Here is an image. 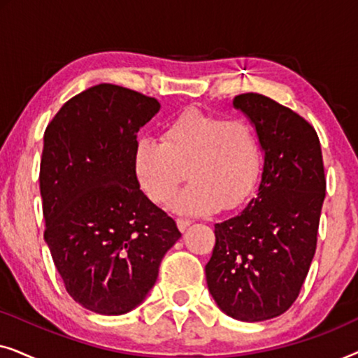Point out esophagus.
I'll return each instance as SVG.
<instances>
[{
  "label": "esophagus",
  "instance_id": "1",
  "mask_svg": "<svg viewBox=\"0 0 358 358\" xmlns=\"http://www.w3.org/2000/svg\"><path fill=\"white\" fill-rule=\"evenodd\" d=\"M176 223H178V228L180 229V231H185L192 222H190V220H185V218H178L176 220Z\"/></svg>",
  "mask_w": 358,
  "mask_h": 358
}]
</instances>
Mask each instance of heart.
<instances>
[{
    "label": "heart",
    "mask_w": 358,
    "mask_h": 358,
    "mask_svg": "<svg viewBox=\"0 0 358 358\" xmlns=\"http://www.w3.org/2000/svg\"><path fill=\"white\" fill-rule=\"evenodd\" d=\"M136 178L156 203H168L187 178L192 180L174 208L207 215L243 207L262 173L261 141L251 122L189 107L163 127L161 140L141 136L134 151Z\"/></svg>",
    "instance_id": "heart-1"
}]
</instances>
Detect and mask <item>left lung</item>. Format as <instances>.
<instances>
[{"instance_id": "1", "label": "left lung", "mask_w": 358, "mask_h": 358, "mask_svg": "<svg viewBox=\"0 0 358 358\" xmlns=\"http://www.w3.org/2000/svg\"><path fill=\"white\" fill-rule=\"evenodd\" d=\"M233 106L249 117L264 151L256 199L215 224L207 285L239 321L280 316L300 295L316 252L326 197L321 143L310 122L271 97L246 92Z\"/></svg>"}]
</instances>
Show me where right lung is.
<instances>
[{
    "label": "right lung",
    "mask_w": 358,
    "mask_h": 358,
    "mask_svg": "<svg viewBox=\"0 0 358 358\" xmlns=\"http://www.w3.org/2000/svg\"><path fill=\"white\" fill-rule=\"evenodd\" d=\"M158 110L155 97L104 83L66 101L43 134V239L70 296L99 315L138 306L180 238L134 166L136 134Z\"/></svg>",
    "instance_id": "add662e5"
}]
</instances>
